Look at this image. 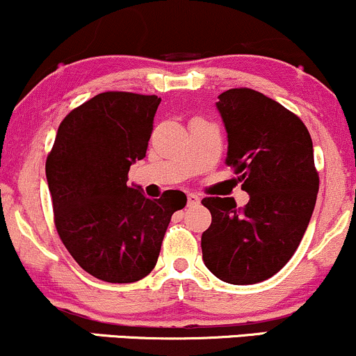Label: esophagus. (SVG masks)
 Here are the masks:
<instances>
[{"mask_svg":"<svg viewBox=\"0 0 356 356\" xmlns=\"http://www.w3.org/2000/svg\"><path fill=\"white\" fill-rule=\"evenodd\" d=\"M187 204H189V206H195V204H199V195L194 194V192H189V194H187Z\"/></svg>","mask_w":356,"mask_h":356,"instance_id":"obj_1","label":"esophagus"}]
</instances>
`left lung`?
Masks as SVG:
<instances>
[{
    "label": "left lung",
    "mask_w": 356,
    "mask_h": 356,
    "mask_svg": "<svg viewBox=\"0 0 356 356\" xmlns=\"http://www.w3.org/2000/svg\"><path fill=\"white\" fill-rule=\"evenodd\" d=\"M227 132L226 164L241 175L249 202L206 197L212 222L202 232L207 269L231 284L276 275L300 246L320 177L313 142L301 118L251 88H231L216 104Z\"/></svg>",
    "instance_id": "8db88e82"
}]
</instances>
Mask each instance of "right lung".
<instances>
[{
  "label": "right lung",
  "instance_id": "1",
  "mask_svg": "<svg viewBox=\"0 0 356 356\" xmlns=\"http://www.w3.org/2000/svg\"><path fill=\"white\" fill-rule=\"evenodd\" d=\"M161 99L104 92L61 120L47 157L55 226L81 269L107 283H134L155 268L181 191L147 199L127 186L145 157Z\"/></svg>",
  "mask_w": 356,
  "mask_h": 356
}]
</instances>
